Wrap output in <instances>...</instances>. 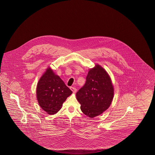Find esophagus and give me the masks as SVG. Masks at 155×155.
I'll use <instances>...</instances> for the list:
<instances>
[{
	"instance_id": "34e87169",
	"label": "esophagus",
	"mask_w": 155,
	"mask_h": 155,
	"mask_svg": "<svg viewBox=\"0 0 155 155\" xmlns=\"http://www.w3.org/2000/svg\"><path fill=\"white\" fill-rule=\"evenodd\" d=\"M70 89H71V90L73 91V93H75L76 92V88H75V87H70Z\"/></svg>"
}]
</instances>
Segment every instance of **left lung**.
<instances>
[{
	"label": "left lung",
	"mask_w": 155,
	"mask_h": 155,
	"mask_svg": "<svg viewBox=\"0 0 155 155\" xmlns=\"http://www.w3.org/2000/svg\"><path fill=\"white\" fill-rule=\"evenodd\" d=\"M81 110L91 118L101 114L108 109L114 97V88L107 73L96 65L89 70L85 85L76 92Z\"/></svg>",
	"instance_id": "obj_1"
}]
</instances>
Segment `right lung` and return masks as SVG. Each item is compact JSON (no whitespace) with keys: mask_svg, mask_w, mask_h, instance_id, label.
Wrapping results in <instances>:
<instances>
[{"mask_svg":"<svg viewBox=\"0 0 155 155\" xmlns=\"http://www.w3.org/2000/svg\"><path fill=\"white\" fill-rule=\"evenodd\" d=\"M72 92L50 68L48 69L40 78L36 88L38 103L43 110L49 115L58 112L63 102Z\"/></svg>","mask_w":155,"mask_h":155,"instance_id":"right-lung-1","label":"right lung"}]
</instances>
